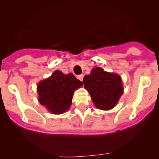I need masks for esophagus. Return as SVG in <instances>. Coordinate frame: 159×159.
Returning a JSON list of instances; mask_svg holds the SVG:
<instances>
[{"label": "esophagus", "mask_w": 159, "mask_h": 159, "mask_svg": "<svg viewBox=\"0 0 159 159\" xmlns=\"http://www.w3.org/2000/svg\"><path fill=\"white\" fill-rule=\"evenodd\" d=\"M83 78H84V75H78V79H79L81 81H83Z\"/></svg>", "instance_id": "obj_1"}]
</instances>
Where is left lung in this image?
Masks as SVG:
<instances>
[{
  "label": "left lung",
  "instance_id": "obj_1",
  "mask_svg": "<svg viewBox=\"0 0 159 159\" xmlns=\"http://www.w3.org/2000/svg\"><path fill=\"white\" fill-rule=\"evenodd\" d=\"M83 83L94 106L101 110L113 108L124 91L121 78L118 74L105 71L98 67L84 77Z\"/></svg>",
  "mask_w": 159,
  "mask_h": 159
}]
</instances>
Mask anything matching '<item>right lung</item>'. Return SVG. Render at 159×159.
Instances as JSON below:
<instances>
[{
    "label": "right lung",
    "mask_w": 159,
    "mask_h": 159,
    "mask_svg": "<svg viewBox=\"0 0 159 159\" xmlns=\"http://www.w3.org/2000/svg\"><path fill=\"white\" fill-rule=\"evenodd\" d=\"M81 86L82 82L73 74L65 75L57 70L48 78L38 83V101L52 114H63L71 105L75 91Z\"/></svg>",
    "instance_id": "obj_1"
}]
</instances>
